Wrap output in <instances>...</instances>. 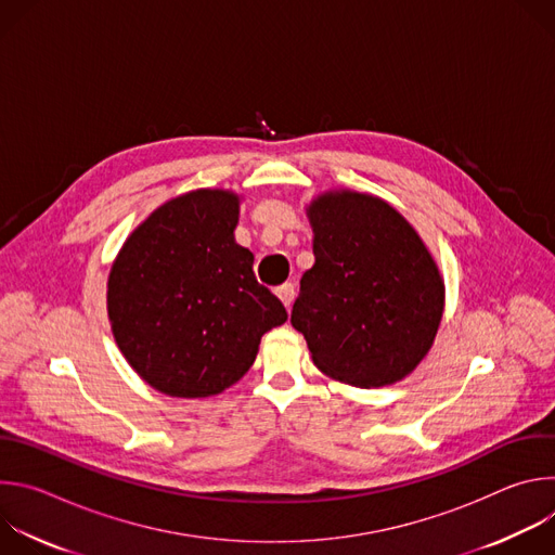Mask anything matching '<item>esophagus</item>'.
<instances>
[{"mask_svg":"<svg viewBox=\"0 0 555 555\" xmlns=\"http://www.w3.org/2000/svg\"><path fill=\"white\" fill-rule=\"evenodd\" d=\"M294 294H296V289H294V285H292V283H285V285L276 287V296H279V300H281L285 307H289V305H292Z\"/></svg>","mask_w":555,"mask_h":555,"instance_id":"1","label":"esophagus"}]
</instances>
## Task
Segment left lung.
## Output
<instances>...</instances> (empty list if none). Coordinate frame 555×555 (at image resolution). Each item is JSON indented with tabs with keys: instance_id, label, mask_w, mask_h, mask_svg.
<instances>
[{
	"instance_id": "left-lung-1",
	"label": "left lung",
	"mask_w": 555,
	"mask_h": 555,
	"mask_svg": "<svg viewBox=\"0 0 555 555\" xmlns=\"http://www.w3.org/2000/svg\"><path fill=\"white\" fill-rule=\"evenodd\" d=\"M315 263L300 279L292 327L327 377L377 388L428 356L446 285L406 217L382 197L334 189L307 204Z\"/></svg>"
}]
</instances>
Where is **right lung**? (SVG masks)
Masks as SVG:
<instances>
[{
  "label": "right lung",
  "mask_w": 555,
  "mask_h": 555,
  "mask_svg": "<svg viewBox=\"0 0 555 555\" xmlns=\"http://www.w3.org/2000/svg\"><path fill=\"white\" fill-rule=\"evenodd\" d=\"M242 197L197 189L155 208L122 244L107 315L129 366L171 398H208L253 366L266 332L287 321L234 242Z\"/></svg>",
  "instance_id": "obj_1"
}]
</instances>
